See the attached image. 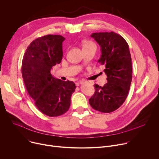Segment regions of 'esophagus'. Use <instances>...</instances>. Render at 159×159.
<instances>
[{
	"mask_svg": "<svg viewBox=\"0 0 159 159\" xmlns=\"http://www.w3.org/2000/svg\"><path fill=\"white\" fill-rule=\"evenodd\" d=\"M85 82H86L85 80H81L79 81V84H84Z\"/></svg>",
	"mask_w": 159,
	"mask_h": 159,
	"instance_id": "34e87169",
	"label": "esophagus"
}]
</instances>
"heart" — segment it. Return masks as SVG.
I'll return each mask as SVG.
<instances>
[{
    "instance_id": "heart-1",
    "label": "heart",
    "mask_w": 159,
    "mask_h": 159,
    "mask_svg": "<svg viewBox=\"0 0 159 159\" xmlns=\"http://www.w3.org/2000/svg\"><path fill=\"white\" fill-rule=\"evenodd\" d=\"M82 47H83V49L91 48V47H96L97 48L96 45H95L93 42L90 41H83L82 42Z\"/></svg>"
}]
</instances>
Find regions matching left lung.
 I'll use <instances>...</instances> for the list:
<instances>
[{
  "mask_svg": "<svg viewBox=\"0 0 159 159\" xmlns=\"http://www.w3.org/2000/svg\"><path fill=\"white\" fill-rule=\"evenodd\" d=\"M91 36L99 44L102 55L98 61L105 66L107 82L94 84L95 92L89 99L94 110L109 113L118 109L128 96L132 78V59L127 42L114 32L95 33Z\"/></svg>",
  "mask_w": 159,
  "mask_h": 159,
  "instance_id": "obj_1",
  "label": "left lung"
}]
</instances>
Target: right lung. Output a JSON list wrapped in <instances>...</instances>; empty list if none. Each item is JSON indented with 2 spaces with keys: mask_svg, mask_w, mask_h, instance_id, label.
Returning <instances> with one entry per match:
<instances>
[{
  "mask_svg": "<svg viewBox=\"0 0 159 159\" xmlns=\"http://www.w3.org/2000/svg\"><path fill=\"white\" fill-rule=\"evenodd\" d=\"M65 39L61 35L39 37L28 46L22 60V74L29 96L38 110L50 117L68 111L76 88L73 82L62 81L50 73L52 66L62 60Z\"/></svg>",
  "mask_w": 159,
  "mask_h": 159,
  "instance_id": "1",
  "label": "right lung"
}]
</instances>
